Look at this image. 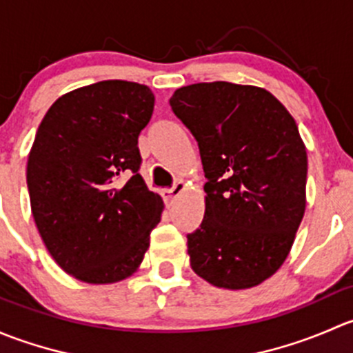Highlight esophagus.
<instances>
[{
	"mask_svg": "<svg viewBox=\"0 0 353 353\" xmlns=\"http://www.w3.org/2000/svg\"><path fill=\"white\" fill-rule=\"evenodd\" d=\"M184 188H186V184H184L183 181H176V184H174L172 188H167V190L162 191V196L165 201H172L174 198L179 196V194L183 193Z\"/></svg>",
	"mask_w": 353,
	"mask_h": 353,
	"instance_id": "esophagus-1",
	"label": "esophagus"
}]
</instances>
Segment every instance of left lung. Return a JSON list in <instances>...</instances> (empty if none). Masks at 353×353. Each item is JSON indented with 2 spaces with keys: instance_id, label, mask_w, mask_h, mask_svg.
Instances as JSON below:
<instances>
[{
  "instance_id": "8db88e82",
  "label": "left lung",
  "mask_w": 353,
  "mask_h": 353,
  "mask_svg": "<svg viewBox=\"0 0 353 353\" xmlns=\"http://www.w3.org/2000/svg\"><path fill=\"white\" fill-rule=\"evenodd\" d=\"M170 108L196 138L205 216L188 234L191 268L212 285L251 288L290 252L305 210L307 154L268 90L229 81L181 87Z\"/></svg>"
}]
</instances>
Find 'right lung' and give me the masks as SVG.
<instances>
[{
    "label": "right lung",
    "mask_w": 353,
    "mask_h": 353,
    "mask_svg": "<svg viewBox=\"0 0 353 353\" xmlns=\"http://www.w3.org/2000/svg\"><path fill=\"white\" fill-rule=\"evenodd\" d=\"M154 104L147 85L99 81L59 97L35 134L32 215L52 259L81 282L133 275L160 222L162 198L138 172V137Z\"/></svg>",
    "instance_id": "1"
}]
</instances>
